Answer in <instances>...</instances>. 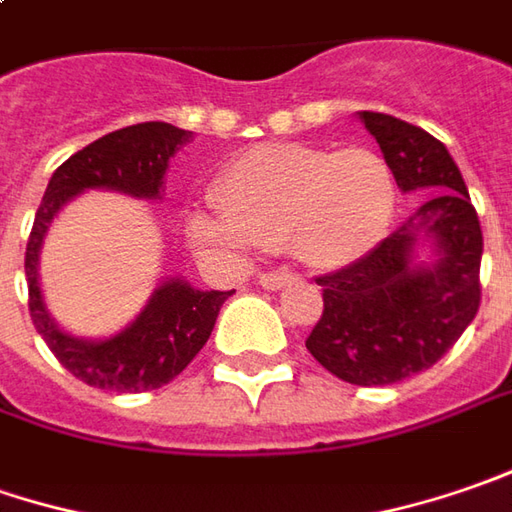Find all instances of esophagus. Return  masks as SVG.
<instances>
[{"label": "esophagus", "mask_w": 512, "mask_h": 512, "mask_svg": "<svg viewBox=\"0 0 512 512\" xmlns=\"http://www.w3.org/2000/svg\"><path fill=\"white\" fill-rule=\"evenodd\" d=\"M298 275L295 272H266V275H260V286L263 289H283V286H289V283H295Z\"/></svg>", "instance_id": "esophagus-1"}]
</instances>
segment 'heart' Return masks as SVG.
Segmentation results:
<instances>
[{"label":"heart","instance_id":"b5f03b06","mask_svg":"<svg viewBox=\"0 0 512 512\" xmlns=\"http://www.w3.org/2000/svg\"><path fill=\"white\" fill-rule=\"evenodd\" d=\"M217 206H194L186 232L206 252L292 246L318 269L364 257L384 237L395 212V177L387 160L361 145L326 151L266 143L246 151L214 183Z\"/></svg>","mask_w":512,"mask_h":512}]
</instances>
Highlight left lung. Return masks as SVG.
Instances as JSON below:
<instances>
[{
	"label": "left lung",
	"instance_id": "1",
	"mask_svg": "<svg viewBox=\"0 0 512 512\" xmlns=\"http://www.w3.org/2000/svg\"><path fill=\"white\" fill-rule=\"evenodd\" d=\"M404 194L430 191L369 255L318 278L323 315L306 349L355 387H387L430 369L481 303V226L450 157L418 125L358 111Z\"/></svg>",
	"mask_w": 512,
	"mask_h": 512
}]
</instances>
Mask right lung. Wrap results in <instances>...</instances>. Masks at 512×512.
<instances>
[{
  "label": "right lung",
  "instance_id": "right-lung-1",
  "mask_svg": "<svg viewBox=\"0 0 512 512\" xmlns=\"http://www.w3.org/2000/svg\"><path fill=\"white\" fill-rule=\"evenodd\" d=\"M191 137V131L168 123H137L111 131L56 168L36 209L25 252L28 309L36 332L59 364L88 387L145 392L174 381L206 346L220 306L234 292H203L189 280L166 278L151 292L140 315L108 338H79L65 332L42 298L39 255L56 214L85 191H120L137 200H160L166 191L168 160L191 143Z\"/></svg>",
  "mask_w": 512,
  "mask_h": 512
}]
</instances>
